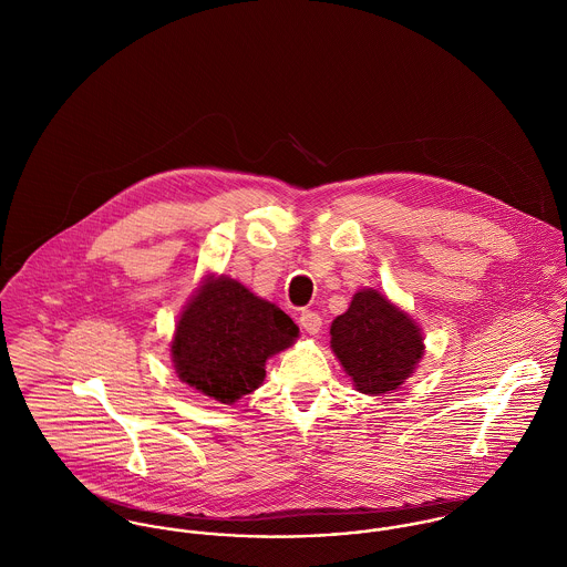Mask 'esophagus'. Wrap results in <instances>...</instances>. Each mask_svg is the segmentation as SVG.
Here are the masks:
<instances>
[{"label": "esophagus", "mask_w": 567, "mask_h": 567, "mask_svg": "<svg viewBox=\"0 0 567 567\" xmlns=\"http://www.w3.org/2000/svg\"><path fill=\"white\" fill-rule=\"evenodd\" d=\"M299 323L310 336H317L321 331V327H323V319H321V315H317L312 310H306V312H301Z\"/></svg>", "instance_id": "esophagus-1"}]
</instances>
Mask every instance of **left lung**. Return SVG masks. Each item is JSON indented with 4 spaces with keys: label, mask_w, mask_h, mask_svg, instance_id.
I'll return each mask as SVG.
<instances>
[{
    "label": "left lung",
    "mask_w": 567,
    "mask_h": 567,
    "mask_svg": "<svg viewBox=\"0 0 567 567\" xmlns=\"http://www.w3.org/2000/svg\"><path fill=\"white\" fill-rule=\"evenodd\" d=\"M329 333L331 351L364 395L378 398L400 389L423 355L419 324L373 288L353 295Z\"/></svg>",
    "instance_id": "left-lung-1"
}]
</instances>
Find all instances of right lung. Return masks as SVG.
Segmentation results:
<instances>
[{"label": "right lung", "instance_id": "add662e5", "mask_svg": "<svg viewBox=\"0 0 567 567\" xmlns=\"http://www.w3.org/2000/svg\"><path fill=\"white\" fill-rule=\"evenodd\" d=\"M299 338V327L275 303L231 277H205L185 306L172 338L181 382L234 404L261 386L266 360Z\"/></svg>", "mask_w": 567, "mask_h": 567}]
</instances>
